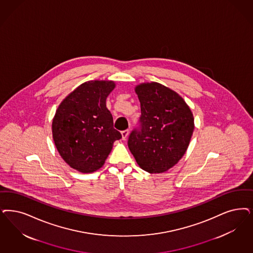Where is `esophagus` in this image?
<instances>
[{"label": "esophagus", "mask_w": 253, "mask_h": 253, "mask_svg": "<svg viewBox=\"0 0 253 253\" xmlns=\"http://www.w3.org/2000/svg\"><path fill=\"white\" fill-rule=\"evenodd\" d=\"M129 133H130V131H129V130H125V131H122V139L126 140V138H127V137H128V135H129Z\"/></svg>", "instance_id": "obj_1"}]
</instances>
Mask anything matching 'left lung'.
<instances>
[{
  "label": "left lung",
  "mask_w": 253,
  "mask_h": 253,
  "mask_svg": "<svg viewBox=\"0 0 253 253\" xmlns=\"http://www.w3.org/2000/svg\"><path fill=\"white\" fill-rule=\"evenodd\" d=\"M134 90L141 105V130L131 131L128 147L143 170L164 173L189 147L193 115L181 96L160 83H141Z\"/></svg>",
  "instance_id": "1"
}]
</instances>
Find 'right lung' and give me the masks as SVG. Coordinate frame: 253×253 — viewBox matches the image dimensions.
<instances>
[{"mask_svg":"<svg viewBox=\"0 0 253 253\" xmlns=\"http://www.w3.org/2000/svg\"><path fill=\"white\" fill-rule=\"evenodd\" d=\"M115 87L111 80L87 81L66 96L56 110L52 121L55 146L63 161L80 173L100 169L114 142L122 138L105 105Z\"/></svg>","mask_w":253,"mask_h":253,"instance_id":"1","label":"right lung"}]
</instances>
